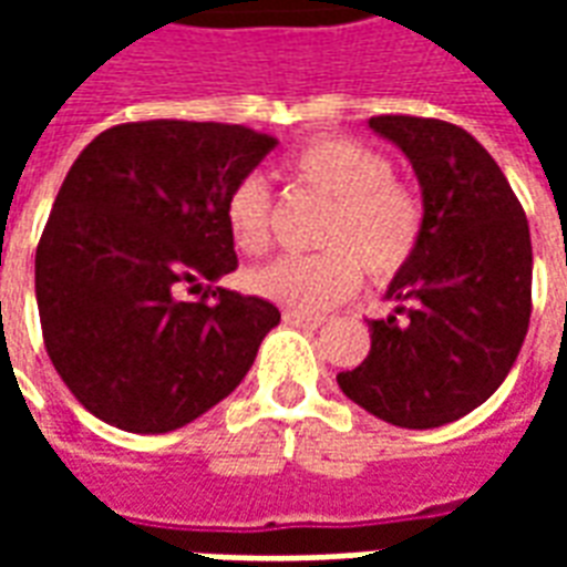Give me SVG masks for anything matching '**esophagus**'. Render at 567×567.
<instances>
[{
    "mask_svg": "<svg viewBox=\"0 0 567 567\" xmlns=\"http://www.w3.org/2000/svg\"><path fill=\"white\" fill-rule=\"evenodd\" d=\"M282 321L285 324H295V328H307V331L321 328V319H312V316H303V312H295V309H285Z\"/></svg>",
    "mask_w": 567,
    "mask_h": 567,
    "instance_id": "34e87169",
    "label": "esophagus"
}]
</instances>
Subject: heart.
Segmentation results:
<instances>
[{
	"label": "heart",
	"instance_id": "obj_1",
	"mask_svg": "<svg viewBox=\"0 0 567 567\" xmlns=\"http://www.w3.org/2000/svg\"><path fill=\"white\" fill-rule=\"evenodd\" d=\"M297 185L328 199L316 255H285L248 272V288L295 312H324L352 295L361 270L389 282L416 255L425 209L413 187L392 175L382 151L346 136H319L288 157ZM224 224L243 255H264L272 239L270 187L243 175L224 197Z\"/></svg>",
	"mask_w": 567,
	"mask_h": 567
}]
</instances>
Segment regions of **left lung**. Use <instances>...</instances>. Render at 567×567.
<instances>
[{
  "label": "left lung",
  "instance_id": "1",
  "mask_svg": "<svg viewBox=\"0 0 567 567\" xmlns=\"http://www.w3.org/2000/svg\"><path fill=\"white\" fill-rule=\"evenodd\" d=\"M368 124L413 163L425 230L389 285L394 316L368 321V358L337 382L382 422L440 427L492 398L523 349L532 319L528 221L501 166L467 130L413 115Z\"/></svg>",
  "mask_w": 567,
  "mask_h": 567
}]
</instances>
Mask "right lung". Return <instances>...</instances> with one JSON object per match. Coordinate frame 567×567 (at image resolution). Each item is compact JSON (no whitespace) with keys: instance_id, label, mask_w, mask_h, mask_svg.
Listing matches in <instances>:
<instances>
[{"instance_id":"obj_1","label":"right lung","mask_w":567,"mask_h":567,"mask_svg":"<svg viewBox=\"0 0 567 567\" xmlns=\"http://www.w3.org/2000/svg\"><path fill=\"white\" fill-rule=\"evenodd\" d=\"M272 148L243 124L161 117L109 127L72 163L35 248V300L51 364L96 419L166 434L255 364L279 309L215 282L236 270L224 197Z\"/></svg>"}]
</instances>
